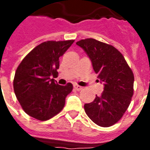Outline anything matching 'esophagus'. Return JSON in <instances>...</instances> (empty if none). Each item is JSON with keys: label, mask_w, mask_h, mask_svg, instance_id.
<instances>
[{"label": "esophagus", "mask_w": 150, "mask_h": 150, "mask_svg": "<svg viewBox=\"0 0 150 150\" xmlns=\"http://www.w3.org/2000/svg\"><path fill=\"white\" fill-rule=\"evenodd\" d=\"M74 88H75L76 91H80V90H82V89H83V88H82V87H80V86H79V85H77V84L74 85Z\"/></svg>", "instance_id": "34e87169"}]
</instances>
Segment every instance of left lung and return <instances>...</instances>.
I'll return each mask as SVG.
<instances>
[{"label": "left lung", "mask_w": 150, "mask_h": 150, "mask_svg": "<svg viewBox=\"0 0 150 150\" xmlns=\"http://www.w3.org/2000/svg\"><path fill=\"white\" fill-rule=\"evenodd\" d=\"M91 59L104 91L91 103L84 104L88 117L101 127L118 122L129 108L133 95L134 75L122 54L114 46L94 38L76 42Z\"/></svg>", "instance_id": "8db88e82"}]
</instances>
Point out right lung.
<instances>
[{
	"instance_id": "add662e5",
	"label": "right lung",
	"mask_w": 150,
	"mask_h": 150,
	"mask_svg": "<svg viewBox=\"0 0 150 150\" xmlns=\"http://www.w3.org/2000/svg\"><path fill=\"white\" fill-rule=\"evenodd\" d=\"M73 42L74 40L44 42L32 50L18 67L13 79L14 93L29 116L44 121L62 110L73 86L71 83L59 85L51 76L58 75L59 58Z\"/></svg>"
}]
</instances>
